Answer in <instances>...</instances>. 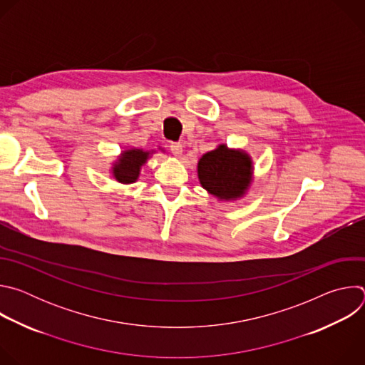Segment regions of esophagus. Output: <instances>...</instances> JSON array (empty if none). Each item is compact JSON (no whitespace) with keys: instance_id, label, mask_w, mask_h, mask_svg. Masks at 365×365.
<instances>
[{"instance_id":"34e87169","label":"esophagus","mask_w":365,"mask_h":365,"mask_svg":"<svg viewBox=\"0 0 365 365\" xmlns=\"http://www.w3.org/2000/svg\"><path fill=\"white\" fill-rule=\"evenodd\" d=\"M170 150L176 155V158H180L182 153H183V145L180 143H172L170 144Z\"/></svg>"}]
</instances>
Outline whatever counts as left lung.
I'll return each mask as SVG.
<instances>
[{"label": "left lung", "instance_id": "1", "mask_svg": "<svg viewBox=\"0 0 365 365\" xmlns=\"http://www.w3.org/2000/svg\"><path fill=\"white\" fill-rule=\"evenodd\" d=\"M252 160L241 148L220 144L205 153L197 162L200 186L220 200H237L250 189L252 180Z\"/></svg>", "mask_w": 365, "mask_h": 365}]
</instances>
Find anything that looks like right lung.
I'll use <instances>...</instances> for the list:
<instances>
[{
    "mask_svg": "<svg viewBox=\"0 0 365 365\" xmlns=\"http://www.w3.org/2000/svg\"><path fill=\"white\" fill-rule=\"evenodd\" d=\"M154 153V150H143V148H127L124 150L117 160L113 163L111 175L113 178L124 185L135 183L141 168L147 163L150 155Z\"/></svg>",
    "mask_w": 365,
    "mask_h": 365,
    "instance_id": "add662e5",
    "label": "right lung"
}]
</instances>
